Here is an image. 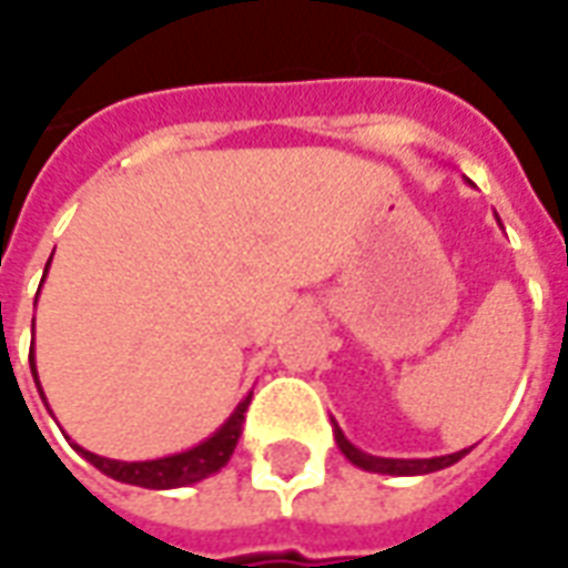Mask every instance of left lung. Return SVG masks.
Instances as JSON below:
<instances>
[{
	"label": "left lung",
	"mask_w": 568,
	"mask_h": 568,
	"mask_svg": "<svg viewBox=\"0 0 568 568\" xmlns=\"http://www.w3.org/2000/svg\"><path fill=\"white\" fill-rule=\"evenodd\" d=\"M334 439H337L339 452L348 457V464L361 466L367 473H382V476H427V473H436V469H445V466L457 464L460 457L469 455V448L464 452H455V455H443V457H376L361 452L358 445H352L346 439V434L339 430V424L334 422Z\"/></svg>",
	"instance_id": "8db88e82"
}]
</instances>
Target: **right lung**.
<instances>
[{"instance_id":"add662e5","label":"right lung","mask_w":568,"mask_h":568,"mask_svg":"<svg viewBox=\"0 0 568 568\" xmlns=\"http://www.w3.org/2000/svg\"><path fill=\"white\" fill-rule=\"evenodd\" d=\"M41 283H44V280H41ZM29 367H32V376H36L41 400L48 403L44 390H41V382H38L36 355H32V352H29ZM250 400H252V390L243 397L241 403H237V409L225 418V424H222L216 434H210L204 443L192 445V448L180 452V455L155 457V460H111V457L92 455V452L81 448L78 443H71V445H74V452H78L81 457H87L95 469H102L104 476L116 478V481H123V485L150 487V490L186 487L201 481V478L213 476V473H220L222 466L229 464L231 455H234V448H237V439H241L243 434V413L250 409Z\"/></svg>"}]
</instances>
